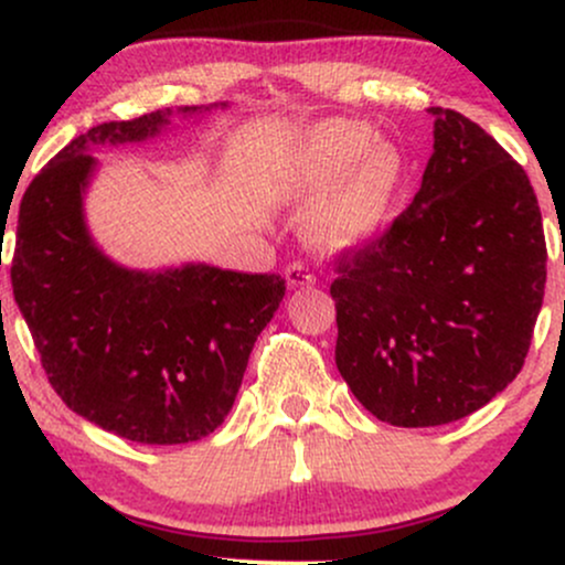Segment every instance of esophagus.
Here are the masks:
<instances>
[{"instance_id": "34e87169", "label": "esophagus", "mask_w": 565, "mask_h": 565, "mask_svg": "<svg viewBox=\"0 0 565 565\" xmlns=\"http://www.w3.org/2000/svg\"><path fill=\"white\" fill-rule=\"evenodd\" d=\"M284 276H287V287L289 289H308V287H313V284H316V276L310 274V270L305 268L302 263H291Z\"/></svg>"}]
</instances>
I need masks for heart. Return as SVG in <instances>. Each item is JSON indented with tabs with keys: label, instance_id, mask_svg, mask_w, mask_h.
<instances>
[{
	"label": "heart",
	"instance_id": "1",
	"mask_svg": "<svg viewBox=\"0 0 565 565\" xmlns=\"http://www.w3.org/2000/svg\"><path fill=\"white\" fill-rule=\"evenodd\" d=\"M406 185V159L377 129L355 119L310 127L289 153L284 191L305 215V236L321 255H355L387 231Z\"/></svg>",
	"mask_w": 565,
	"mask_h": 565
}]
</instances>
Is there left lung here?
I'll return each mask as SVG.
<instances>
[{
  "label": "left lung",
  "instance_id": "left-lung-1",
  "mask_svg": "<svg viewBox=\"0 0 565 565\" xmlns=\"http://www.w3.org/2000/svg\"><path fill=\"white\" fill-rule=\"evenodd\" d=\"M433 157L385 236L340 260L334 361L366 412L436 427L515 380L544 300L534 188L468 116L427 108Z\"/></svg>",
  "mask_w": 565,
  "mask_h": 565
}]
</instances>
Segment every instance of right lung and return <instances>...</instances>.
Returning <instances> with one entry per match:
<instances>
[{
  "label": "right lung",
  "mask_w": 565,
  "mask_h": 565,
  "mask_svg": "<svg viewBox=\"0 0 565 565\" xmlns=\"http://www.w3.org/2000/svg\"><path fill=\"white\" fill-rule=\"evenodd\" d=\"M183 106L79 135L25 188L10 276L50 385L87 423L127 440H201L228 417L257 334L284 300L276 274L206 263L127 268L95 242L84 199L103 146L146 142Z\"/></svg>",
  "instance_id": "right-lung-1"
}]
</instances>
